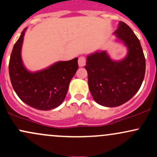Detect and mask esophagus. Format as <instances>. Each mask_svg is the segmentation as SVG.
Wrapping results in <instances>:
<instances>
[{"mask_svg":"<svg viewBox=\"0 0 157 157\" xmlns=\"http://www.w3.org/2000/svg\"><path fill=\"white\" fill-rule=\"evenodd\" d=\"M86 59L85 56H80L78 59V65L80 67H82L86 65Z\"/></svg>","mask_w":157,"mask_h":157,"instance_id":"34e87169","label":"esophagus"}]
</instances>
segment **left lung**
Returning a JSON list of instances; mask_svg holds the SVG:
<instances>
[{
	"mask_svg": "<svg viewBox=\"0 0 157 157\" xmlns=\"http://www.w3.org/2000/svg\"><path fill=\"white\" fill-rule=\"evenodd\" d=\"M127 48L124 59L113 60L106 51L88 55L85 68L93 99L106 107L121 106L140 89L145 74V58L140 42L128 25L119 21L114 32Z\"/></svg>",
	"mask_w": 157,
	"mask_h": 157,
	"instance_id": "8db88e82",
	"label": "left lung"
}]
</instances>
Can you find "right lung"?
<instances>
[{
  "instance_id": "obj_1",
  "label": "right lung",
  "mask_w": 157,
  "mask_h": 157,
  "mask_svg": "<svg viewBox=\"0 0 157 157\" xmlns=\"http://www.w3.org/2000/svg\"><path fill=\"white\" fill-rule=\"evenodd\" d=\"M26 30L22 31L10 56L9 72L12 86L18 98L31 107L45 111L55 109L65 100L71 80L78 69V58L56 62L35 72L27 70L21 58Z\"/></svg>"
}]
</instances>
